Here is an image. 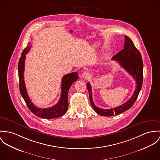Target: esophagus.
I'll list each match as a JSON object with an SVG mask.
<instances>
[{
	"label": "esophagus",
	"instance_id": "34e87169",
	"mask_svg": "<svg viewBox=\"0 0 160 160\" xmlns=\"http://www.w3.org/2000/svg\"><path fill=\"white\" fill-rule=\"evenodd\" d=\"M89 74L88 72H86V71H85L83 74H82V77H83V78H88L89 77Z\"/></svg>",
	"mask_w": 160,
	"mask_h": 160
}]
</instances>
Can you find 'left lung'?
I'll return each mask as SVG.
<instances>
[{
	"label": "left lung",
	"mask_w": 160,
	"mask_h": 160,
	"mask_svg": "<svg viewBox=\"0 0 160 160\" xmlns=\"http://www.w3.org/2000/svg\"><path fill=\"white\" fill-rule=\"evenodd\" d=\"M125 41L123 49L112 57V59L118 61L123 69L130 74L136 80V85L134 93L131 98L122 105L111 109H102L96 107L93 102L92 97V88L89 83L86 86L89 92L91 105L99 115L103 116H112L118 115L130 109L138 98L141 89L143 80V62L139 51L136 48L133 41L127 36H125Z\"/></svg>",
	"instance_id": "1"
}]
</instances>
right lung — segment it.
<instances>
[{"label": "right lung", "mask_w": 160, "mask_h": 160, "mask_svg": "<svg viewBox=\"0 0 160 160\" xmlns=\"http://www.w3.org/2000/svg\"><path fill=\"white\" fill-rule=\"evenodd\" d=\"M31 48V46H27L23 50L18 62V73L19 82V90L22 97L26 103L29 110L37 116L46 118L53 119L63 116L68 108V92L70 87L78 78V73L76 72L66 74L63 76L62 80V94L60 100L54 106L47 108H39L34 105L29 98L25 85L24 72L25 60L26 55Z\"/></svg>", "instance_id": "1"}]
</instances>
